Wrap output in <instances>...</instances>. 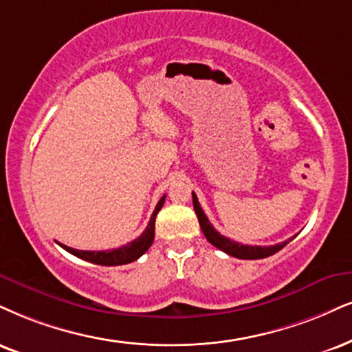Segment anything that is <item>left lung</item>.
Masks as SVG:
<instances>
[{
    "label": "left lung",
    "instance_id": "left-lung-1",
    "mask_svg": "<svg viewBox=\"0 0 352 352\" xmlns=\"http://www.w3.org/2000/svg\"><path fill=\"white\" fill-rule=\"evenodd\" d=\"M192 204H194V210H196V215L199 219V225H201L204 235H206L207 241L212 243V245L215 246V248L222 250L223 253H227L230 256H233V258H240V259H263V258H267V256H272L277 251L284 248L287 243L292 240L284 241V243H279V245H271V246H251V245H241V243H236V241H232L230 238L220 235L217 230L212 227V223L209 222V219H207L206 214H204L201 204L197 201V196L192 192Z\"/></svg>",
    "mask_w": 352,
    "mask_h": 352
}]
</instances>
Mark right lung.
Instances as JSON below:
<instances>
[{"label":"right lung","instance_id":"add662e5","mask_svg":"<svg viewBox=\"0 0 352 352\" xmlns=\"http://www.w3.org/2000/svg\"><path fill=\"white\" fill-rule=\"evenodd\" d=\"M164 199H166V196H163L158 201V204H156L155 212L151 214V219H150L148 225H146L145 232H143L138 238H135L133 241L120 246V248L106 250V251H81V250L70 248V246H67V245H62V243H58V245L62 246L63 250H67L68 253L75 254L76 258H81V259H85V261H89L93 264H99V266H120V264H129V263L135 261V259L140 258V256L150 248L151 243H153L155 219H156V214L162 210Z\"/></svg>","mask_w":352,"mask_h":352}]
</instances>
